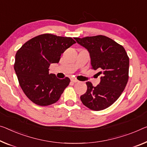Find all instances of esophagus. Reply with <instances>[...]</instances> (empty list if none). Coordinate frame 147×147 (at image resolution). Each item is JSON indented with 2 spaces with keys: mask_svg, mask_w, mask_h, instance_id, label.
I'll list each match as a JSON object with an SVG mask.
<instances>
[{
  "mask_svg": "<svg viewBox=\"0 0 147 147\" xmlns=\"http://www.w3.org/2000/svg\"><path fill=\"white\" fill-rule=\"evenodd\" d=\"M71 81L73 83H78V82H80V81H79L78 80H76V79H74V78L71 79Z\"/></svg>",
  "mask_w": 147,
  "mask_h": 147,
  "instance_id": "esophagus-1",
  "label": "esophagus"
}]
</instances>
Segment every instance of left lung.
I'll return each mask as SVG.
<instances>
[{
  "label": "left lung",
  "mask_w": 147,
  "mask_h": 147,
  "mask_svg": "<svg viewBox=\"0 0 147 147\" xmlns=\"http://www.w3.org/2000/svg\"><path fill=\"white\" fill-rule=\"evenodd\" d=\"M87 49L92 68L102 75L96 87L87 81V90L80 96L85 107L94 111L106 109L118 100L127 85L129 60L121 45L104 35L74 38Z\"/></svg>",
  "instance_id": "1"
}]
</instances>
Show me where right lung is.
Here are the masks:
<instances>
[{
    "instance_id": "obj_1",
    "label": "right lung",
    "mask_w": 147,
    "mask_h": 147,
    "mask_svg": "<svg viewBox=\"0 0 147 147\" xmlns=\"http://www.w3.org/2000/svg\"><path fill=\"white\" fill-rule=\"evenodd\" d=\"M75 43L71 37L45 33L29 40L17 51L14 70L22 89L33 103L43 107L59 100L70 80L49 74V67L59 62L61 55Z\"/></svg>"
}]
</instances>
